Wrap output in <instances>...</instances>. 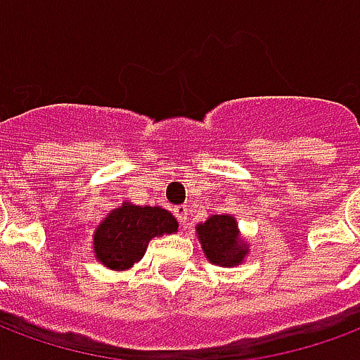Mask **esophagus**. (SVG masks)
<instances>
[{"mask_svg": "<svg viewBox=\"0 0 360 360\" xmlns=\"http://www.w3.org/2000/svg\"><path fill=\"white\" fill-rule=\"evenodd\" d=\"M173 212H175V218L179 219V224L183 227L187 226V218H188V208L183 204V206H175L173 208Z\"/></svg>", "mask_w": 360, "mask_h": 360, "instance_id": "esophagus-1", "label": "esophagus"}]
</instances>
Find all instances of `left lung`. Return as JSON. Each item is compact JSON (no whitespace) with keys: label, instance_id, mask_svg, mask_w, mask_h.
I'll return each mask as SVG.
<instances>
[{"label":"left lung","instance_id":"8db88e82","mask_svg":"<svg viewBox=\"0 0 360 360\" xmlns=\"http://www.w3.org/2000/svg\"><path fill=\"white\" fill-rule=\"evenodd\" d=\"M196 237L204 257L216 266L241 264L249 257V243L243 239L239 224L231 214H214L196 226Z\"/></svg>","mask_w":360,"mask_h":360}]
</instances>
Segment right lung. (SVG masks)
Listing matches in <instances>:
<instances>
[{
	"label": "right lung",
	"instance_id": "add662e5",
	"mask_svg": "<svg viewBox=\"0 0 360 360\" xmlns=\"http://www.w3.org/2000/svg\"><path fill=\"white\" fill-rule=\"evenodd\" d=\"M177 219L162 206L123 202L94 229V258L108 270L125 271L141 262L154 237L177 233Z\"/></svg>",
	"mask_w": 360,
	"mask_h": 360
}]
</instances>
